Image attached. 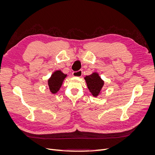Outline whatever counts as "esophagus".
Here are the masks:
<instances>
[{"instance_id":"obj_1","label":"esophagus","mask_w":155,"mask_h":155,"mask_svg":"<svg viewBox=\"0 0 155 155\" xmlns=\"http://www.w3.org/2000/svg\"><path fill=\"white\" fill-rule=\"evenodd\" d=\"M72 75H73V76H74V77L80 78L82 76L81 70H79V71H78V72H74L72 73Z\"/></svg>"}]
</instances>
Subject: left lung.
<instances>
[{
	"label": "left lung",
	"instance_id": "1",
	"mask_svg": "<svg viewBox=\"0 0 155 155\" xmlns=\"http://www.w3.org/2000/svg\"><path fill=\"white\" fill-rule=\"evenodd\" d=\"M87 87L94 97H97L102 91L104 85V81L99 76L97 72H93L89 76H86L85 78Z\"/></svg>",
	"mask_w": 155,
	"mask_h": 155
}]
</instances>
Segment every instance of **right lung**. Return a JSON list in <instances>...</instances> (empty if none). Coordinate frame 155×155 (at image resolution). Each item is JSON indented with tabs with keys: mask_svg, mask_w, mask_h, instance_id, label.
Listing matches in <instances>:
<instances>
[{
	"mask_svg": "<svg viewBox=\"0 0 155 155\" xmlns=\"http://www.w3.org/2000/svg\"><path fill=\"white\" fill-rule=\"evenodd\" d=\"M67 76V74H64L61 70H58L54 72L48 81L50 91L54 94L57 93L60 90L63 81Z\"/></svg>",
	"mask_w": 155,
	"mask_h": 155,
	"instance_id": "add662e5",
	"label": "right lung"
}]
</instances>
